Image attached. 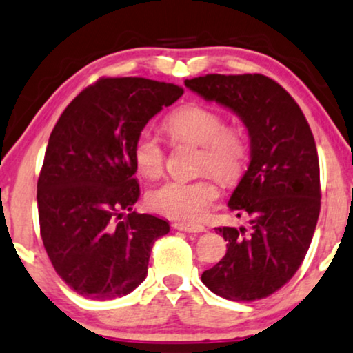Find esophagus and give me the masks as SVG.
<instances>
[{
	"label": "esophagus",
	"instance_id": "obj_1",
	"mask_svg": "<svg viewBox=\"0 0 353 353\" xmlns=\"http://www.w3.org/2000/svg\"><path fill=\"white\" fill-rule=\"evenodd\" d=\"M173 228L178 230H185V232H204V230H206L204 225L191 223H173Z\"/></svg>",
	"mask_w": 353,
	"mask_h": 353
}]
</instances>
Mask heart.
Segmentation results:
<instances>
[{
	"instance_id": "1",
	"label": "heart",
	"mask_w": 353,
	"mask_h": 353,
	"mask_svg": "<svg viewBox=\"0 0 353 353\" xmlns=\"http://www.w3.org/2000/svg\"><path fill=\"white\" fill-rule=\"evenodd\" d=\"M176 143L199 145L198 167L210 170L223 183L237 181L249 160V142L239 128L224 125L219 112L201 104H185L173 111L163 124ZM132 160L137 172L145 178L162 175L165 150L159 137L150 130H141L132 145ZM219 196L210 176L198 180H170L147 193L150 210L172 219L193 221L206 214Z\"/></svg>"
}]
</instances>
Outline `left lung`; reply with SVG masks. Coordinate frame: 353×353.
I'll return each mask as SVG.
<instances>
[{
  "mask_svg": "<svg viewBox=\"0 0 353 353\" xmlns=\"http://www.w3.org/2000/svg\"><path fill=\"white\" fill-rule=\"evenodd\" d=\"M185 86L241 117L250 139V163L228 206L249 216L250 229L216 228L228 242L204 285L230 301L267 298L303 263L321 210L319 159L303 111L272 78L204 75Z\"/></svg>",
  "mask_w": 353,
  "mask_h": 353,
  "instance_id": "left-lung-1",
  "label": "left lung"
}]
</instances>
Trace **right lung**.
Masks as SVG:
<instances>
[{
  "label": "right lung",
  "instance_id": "1",
  "mask_svg": "<svg viewBox=\"0 0 353 353\" xmlns=\"http://www.w3.org/2000/svg\"><path fill=\"white\" fill-rule=\"evenodd\" d=\"M181 94L165 81L101 78L52 130L37 181L41 236L55 272L81 296L104 301L136 290L154 242L170 232L165 219L132 211L141 196L132 145Z\"/></svg>",
  "mask_w": 353,
  "mask_h": 353
}]
</instances>
